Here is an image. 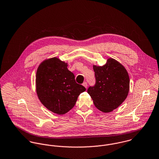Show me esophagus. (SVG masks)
Wrapping results in <instances>:
<instances>
[{"instance_id": "34e87169", "label": "esophagus", "mask_w": 159, "mask_h": 159, "mask_svg": "<svg viewBox=\"0 0 159 159\" xmlns=\"http://www.w3.org/2000/svg\"><path fill=\"white\" fill-rule=\"evenodd\" d=\"M83 86L84 87H85L86 88L87 87V83L86 82H84L83 83Z\"/></svg>"}]
</instances>
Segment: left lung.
<instances>
[{"mask_svg":"<svg viewBox=\"0 0 159 159\" xmlns=\"http://www.w3.org/2000/svg\"><path fill=\"white\" fill-rule=\"evenodd\" d=\"M95 84L87 93L95 107L108 113L116 109L126 98L129 90V77L126 69L119 62L109 58L103 66H93Z\"/></svg>","mask_w":159,"mask_h":159,"instance_id":"8db88e82","label":"left lung"}]
</instances>
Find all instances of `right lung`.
<instances>
[{
  "instance_id": "right-lung-1",
  "label": "right lung",
  "mask_w": 159,
  "mask_h": 159,
  "mask_svg": "<svg viewBox=\"0 0 159 159\" xmlns=\"http://www.w3.org/2000/svg\"><path fill=\"white\" fill-rule=\"evenodd\" d=\"M67 66L55 57L43 61L36 72V93L39 100L49 111L59 115L71 110L80 94L86 90L76 83Z\"/></svg>"
}]
</instances>
